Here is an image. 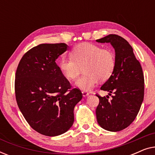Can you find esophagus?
I'll use <instances>...</instances> for the list:
<instances>
[{
  "instance_id": "34e87169",
  "label": "esophagus",
  "mask_w": 155,
  "mask_h": 155,
  "mask_svg": "<svg viewBox=\"0 0 155 155\" xmlns=\"http://www.w3.org/2000/svg\"><path fill=\"white\" fill-rule=\"evenodd\" d=\"M82 96H83L84 97H87V96H88V95H89V94H89V93H88V92H84V91H83V92H82Z\"/></svg>"
}]
</instances>
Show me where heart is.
Segmentation results:
<instances>
[{"instance_id": "obj_1", "label": "heart", "mask_w": 155, "mask_h": 155, "mask_svg": "<svg viewBox=\"0 0 155 155\" xmlns=\"http://www.w3.org/2000/svg\"><path fill=\"white\" fill-rule=\"evenodd\" d=\"M70 56L59 61L58 68L66 79L73 80L82 67L84 73L76 80L75 85L84 92L92 90L99 79L101 81L109 79L116 67L114 53L94 44H78L70 52Z\"/></svg>"}]
</instances>
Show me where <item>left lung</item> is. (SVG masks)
<instances>
[{
	"mask_svg": "<svg viewBox=\"0 0 155 155\" xmlns=\"http://www.w3.org/2000/svg\"><path fill=\"white\" fill-rule=\"evenodd\" d=\"M110 43L115 50L116 67L111 78L101 90L113 93L99 97L96 109L97 120L104 130L117 132L130 126L138 114L144 98V75L141 65L135 58L132 46L124 38L109 35L96 40Z\"/></svg>",
	"mask_w": 155,
	"mask_h": 155,
	"instance_id": "obj_1",
	"label": "left lung"
}]
</instances>
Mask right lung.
Wrapping results in <instances>:
<instances>
[{"label": "right lung", "instance_id": "1", "mask_svg": "<svg viewBox=\"0 0 155 155\" xmlns=\"http://www.w3.org/2000/svg\"><path fill=\"white\" fill-rule=\"evenodd\" d=\"M66 44H41L22 56L15 81L16 101L34 130L46 136H57L74 122V108L82 95L71 89L56 60L67 51Z\"/></svg>", "mask_w": 155, "mask_h": 155}]
</instances>
